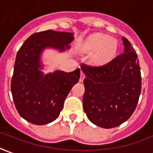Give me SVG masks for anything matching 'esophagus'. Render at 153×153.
Wrapping results in <instances>:
<instances>
[{
	"label": "esophagus",
	"mask_w": 153,
	"mask_h": 153,
	"mask_svg": "<svg viewBox=\"0 0 153 153\" xmlns=\"http://www.w3.org/2000/svg\"><path fill=\"white\" fill-rule=\"evenodd\" d=\"M85 78V74H84L83 72H81V74H80V77H79V82L84 81Z\"/></svg>",
	"instance_id": "obj_1"
}]
</instances>
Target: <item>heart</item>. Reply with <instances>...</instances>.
Instances as JSON below:
<instances>
[{
    "label": "heart",
    "mask_w": 153,
    "mask_h": 153,
    "mask_svg": "<svg viewBox=\"0 0 153 153\" xmlns=\"http://www.w3.org/2000/svg\"><path fill=\"white\" fill-rule=\"evenodd\" d=\"M81 51L91 53V61L95 64H105L113 59L117 51V41L101 33L90 35L81 45Z\"/></svg>",
    "instance_id": "obj_1"
}]
</instances>
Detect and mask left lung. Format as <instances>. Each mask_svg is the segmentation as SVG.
Listing matches in <instances>:
<instances>
[{"label":"left lung","mask_w":153,"mask_h":153,"mask_svg":"<svg viewBox=\"0 0 153 153\" xmlns=\"http://www.w3.org/2000/svg\"><path fill=\"white\" fill-rule=\"evenodd\" d=\"M124 53L100 67L81 64L85 94L83 108L87 118L99 127H117L134 113L141 91L137 54L129 40L122 38Z\"/></svg>","instance_id":"1"}]
</instances>
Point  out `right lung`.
<instances>
[{
    "label": "right lung",
    "mask_w": 153,
    "mask_h": 153,
    "mask_svg": "<svg viewBox=\"0 0 153 153\" xmlns=\"http://www.w3.org/2000/svg\"><path fill=\"white\" fill-rule=\"evenodd\" d=\"M74 34L48 29L30 35L17 53L11 91L19 115L31 124H47L58 118L67 96L80 77V69L44 74L40 54L45 48L63 51Z\"/></svg>",
    "instance_id": "1"
}]
</instances>
